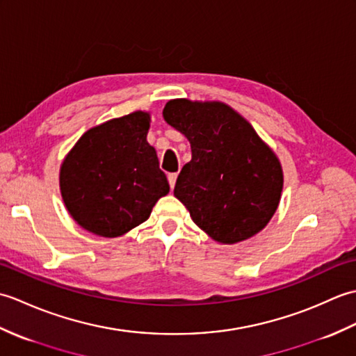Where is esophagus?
<instances>
[{
  "label": "esophagus",
  "instance_id": "1",
  "mask_svg": "<svg viewBox=\"0 0 356 356\" xmlns=\"http://www.w3.org/2000/svg\"><path fill=\"white\" fill-rule=\"evenodd\" d=\"M176 180H177V172H170L168 174V182H170L171 190L174 188V185H176Z\"/></svg>",
  "mask_w": 356,
  "mask_h": 356
}]
</instances>
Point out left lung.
Segmentation results:
<instances>
[{"mask_svg": "<svg viewBox=\"0 0 356 356\" xmlns=\"http://www.w3.org/2000/svg\"><path fill=\"white\" fill-rule=\"evenodd\" d=\"M163 119L191 143L174 195L193 222L225 245L260 232L282 197L283 170L252 125L223 102L188 99L166 102Z\"/></svg>", "mask_w": 356, "mask_h": 356, "instance_id": "1", "label": "left lung"}]
</instances>
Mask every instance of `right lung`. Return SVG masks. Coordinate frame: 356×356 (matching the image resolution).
Segmentation results:
<instances>
[{
	"mask_svg": "<svg viewBox=\"0 0 356 356\" xmlns=\"http://www.w3.org/2000/svg\"><path fill=\"white\" fill-rule=\"evenodd\" d=\"M149 115L134 111L90 128L59 171L63 200L82 228L119 237L143 223L170 191L156 149L147 142Z\"/></svg>",
	"mask_w": 356,
	"mask_h": 356,
	"instance_id": "add662e5",
	"label": "right lung"
}]
</instances>
